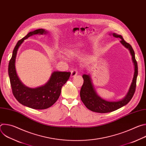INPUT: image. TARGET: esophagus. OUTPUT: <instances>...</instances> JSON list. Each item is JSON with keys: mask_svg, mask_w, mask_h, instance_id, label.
Returning <instances> with one entry per match:
<instances>
[{"mask_svg": "<svg viewBox=\"0 0 146 146\" xmlns=\"http://www.w3.org/2000/svg\"><path fill=\"white\" fill-rule=\"evenodd\" d=\"M77 73H78V72H77V70L76 69L72 70V72H71V77H75L77 74Z\"/></svg>", "mask_w": 146, "mask_h": 146, "instance_id": "esophagus-1", "label": "esophagus"}]
</instances>
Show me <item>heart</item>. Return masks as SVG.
Returning <instances> with one entry per match:
<instances>
[{
    "mask_svg": "<svg viewBox=\"0 0 146 146\" xmlns=\"http://www.w3.org/2000/svg\"><path fill=\"white\" fill-rule=\"evenodd\" d=\"M66 54L69 56H74L77 54V51L74 50H68L66 52Z\"/></svg>",
    "mask_w": 146,
    "mask_h": 146,
    "instance_id": "obj_1",
    "label": "heart"
}]
</instances>
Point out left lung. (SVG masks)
<instances>
[{"instance_id": "obj_1", "label": "left lung", "mask_w": 146, "mask_h": 146, "mask_svg": "<svg viewBox=\"0 0 146 146\" xmlns=\"http://www.w3.org/2000/svg\"><path fill=\"white\" fill-rule=\"evenodd\" d=\"M115 37H119L121 39L120 43L127 48H128L132 55V59L135 66V72L133 78L129 91L122 99L118 101L110 102L102 99L96 94L93 84L91 81V78L90 75L84 74L82 78L84 79V83L80 90V98L89 110L100 113H106L115 111L122 106L126 105L132 98L136 90V80L138 74L137 64L135 59V52L132 46L125 41L121 35H117L115 33H112Z\"/></svg>"}]
</instances>
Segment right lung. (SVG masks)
Instances as JSON below:
<instances>
[{
    "label": "right lung",
    "mask_w": 146,
    "mask_h": 146,
    "mask_svg": "<svg viewBox=\"0 0 146 146\" xmlns=\"http://www.w3.org/2000/svg\"><path fill=\"white\" fill-rule=\"evenodd\" d=\"M48 32L43 29H38L30 32L22 39L19 40L14 47L9 64V76L13 95L22 105L28 108L43 110L49 108L58 99L62 86L69 80L70 72H54L46 84L36 88H31L24 85L17 74L15 59L18 48L24 40L35 35H43Z\"/></svg>",
    "instance_id": "1"
}]
</instances>
